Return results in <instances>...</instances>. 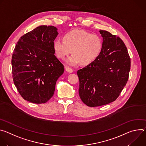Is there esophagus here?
Returning a JSON list of instances; mask_svg holds the SVG:
<instances>
[{
    "instance_id": "obj_1",
    "label": "esophagus",
    "mask_w": 146,
    "mask_h": 146,
    "mask_svg": "<svg viewBox=\"0 0 146 146\" xmlns=\"http://www.w3.org/2000/svg\"><path fill=\"white\" fill-rule=\"evenodd\" d=\"M65 69H66V71L67 72H68V73H73V69H71V68H69V67H66Z\"/></svg>"
}]
</instances>
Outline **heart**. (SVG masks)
I'll return each instance as SVG.
<instances>
[{"label":"heart","instance_id":"1","mask_svg":"<svg viewBox=\"0 0 146 146\" xmlns=\"http://www.w3.org/2000/svg\"><path fill=\"white\" fill-rule=\"evenodd\" d=\"M64 40L56 39L53 43V49L56 56L65 59L71 52L67 63L75 66L80 62L84 65L94 62L100 55L103 48V41L96 35L82 30H73L65 33Z\"/></svg>","mask_w":146,"mask_h":146}]
</instances>
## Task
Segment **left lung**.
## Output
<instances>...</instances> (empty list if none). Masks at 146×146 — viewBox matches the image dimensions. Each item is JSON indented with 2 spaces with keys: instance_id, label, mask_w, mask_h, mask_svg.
<instances>
[{
  "instance_id": "8db88e82",
  "label": "left lung",
  "mask_w": 146,
  "mask_h": 146,
  "mask_svg": "<svg viewBox=\"0 0 146 146\" xmlns=\"http://www.w3.org/2000/svg\"><path fill=\"white\" fill-rule=\"evenodd\" d=\"M99 32L103 37L100 55L77 73L79 96L90 107L115 100L127 84L131 69V59L123 41L108 31Z\"/></svg>"
}]
</instances>
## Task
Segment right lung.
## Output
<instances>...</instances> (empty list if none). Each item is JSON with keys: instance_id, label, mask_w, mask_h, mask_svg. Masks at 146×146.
Wrapping results in <instances>:
<instances>
[{"instance_id": "right-lung-1", "label": "right lung", "mask_w": 146, "mask_h": 146, "mask_svg": "<svg viewBox=\"0 0 146 146\" xmlns=\"http://www.w3.org/2000/svg\"><path fill=\"white\" fill-rule=\"evenodd\" d=\"M57 30L54 26L38 27L21 37L14 50L13 81L20 95L30 102L48 101L57 80L64 72V66L53 49Z\"/></svg>"}]
</instances>
